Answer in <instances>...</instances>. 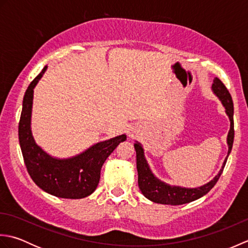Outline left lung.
I'll use <instances>...</instances> for the list:
<instances>
[{"instance_id": "1", "label": "left lung", "mask_w": 248, "mask_h": 248, "mask_svg": "<svg viewBox=\"0 0 248 248\" xmlns=\"http://www.w3.org/2000/svg\"><path fill=\"white\" fill-rule=\"evenodd\" d=\"M211 89L215 96H217L219 99V101L222 102L223 107L225 108V113L227 114L230 121V129L227 135L228 152L227 156L225 157V160L223 162L222 168H220L217 175L215 176L211 181L203 184L202 186L183 187L180 186H170V184L162 181L159 178L155 177V173L151 170L148 162L146 160L143 146H141V144L139 143L138 140H135L134 148L136 151V168H138L139 173V187L141 191V194H143L147 199H149L155 203L171 205L191 202L207 194L210 189L215 186V183L217 182L220 175H222L226 162H227L231 149H232L234 139L233 102L228 89L226 88L223 82L220 81L218 78H214Z\"/></svg>"}]
</instances>
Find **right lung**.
Segmentation results:
<instances>
[{
    "label": "right lung",
    "mask_w": 248,
    "mask_h": 248,
    "mask_svg": "<svg viewBox=\"0 0 248 248\" xmlns=\"http://www.w3.org/2000/svg\"><path fill=\"white\" fill-rule=\"evenodd\" d=\"M45 66L25 92L19 123V143L25 166L31 178L43 191L60 198L80 199L94 192L100 180V171L109 155L127 135L99 141L78 155L55 157L36 143L31 133V108L34 88L43 78Z\"/></svg>",
    "instance_id": "obj_1"
}]
</instances>
